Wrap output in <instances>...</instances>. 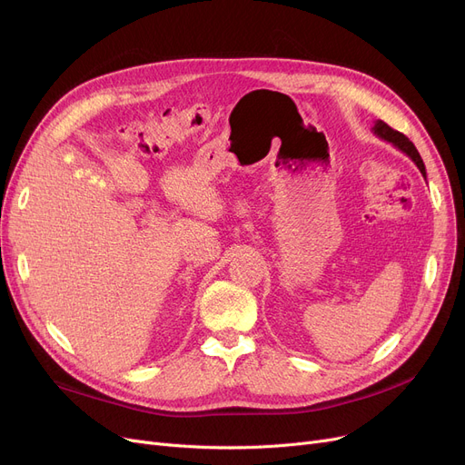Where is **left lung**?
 <instances>
[{"instance_id": "8db88e82", "label": "left lung", "mask_w": 465, "mask_h": 465, "mask_svg": "<svg viewBox=\"0 0 465 465\" xmlns=\"http://www.w3.org/2000/svg\"><path fill=\"white\" fill-rule=\"evenodd\" d=\"M371 132L377 135V137H381V139H384V141H388V143H392L396 149H400L403 154H407L414 163H417V167L420 169V173H422V177L426 179V167H424V162H422V158H420V154H419V151L414 149V144L409 141V137H405L403 134H400V132H396V130H392L390 128L386 122H382V120H377L375 124H373V128H371Z\"/></svg>"}]
</instances>
